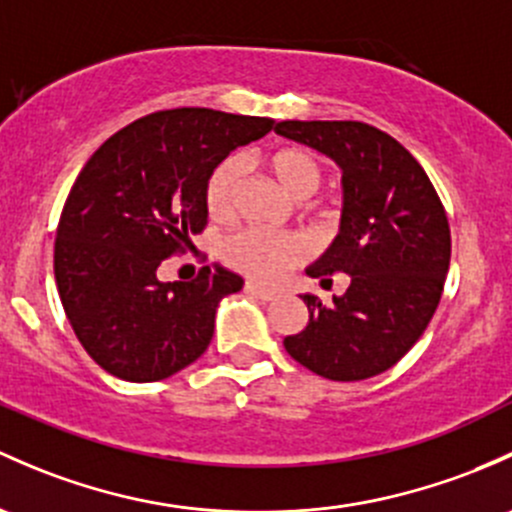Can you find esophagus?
Returning <instances> with one entry per match:
<instances>
[{"label":"esophagus","instance_id":"34e87169","mask_svg":"<svg viewBox=\"0 0 512 512\" xmlns=\"http://www.w3.org/2000/svg\"><path fill=\"white\" fill-rule=\"evenodd\" d=\"M245 289H247V292L257 294V297H260L262 301H274V299L282 297V292H279V289L265 287V284H257V282H247Z\"/></svg>","mask_w":512,"mask_h":512}]
</instances>
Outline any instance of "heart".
<instances>
[{"mask_svg": "<svg viewBox=\"0 0 512 512\" xmlns=\"http://www.w3.org/2000/svg\"><path fill=\"white\" fill-rule=\"evenodd\" d=\"M267 169L297 201H309L324 184V164L311 149L282 147L267 157ZM242 186H245V161L230 157L220 161L208 176L206 206L213 218L225 220L238 211ZM306 242L299 235H272L262 230H242L225 240L223 260L230 267L255 279H274L306 255Z\"/></svg>", "mask_w": 512, "mask_h": 512, "instance_id": "obj_1", "label": "heart"}]
</instances>
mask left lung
<instances>
[{
	"instance_id": "left-lung-1",
	"label": "left lung",
	"mask_w": 512,
	"mask_h": 512,
	"mask_svg": "<svg viewBox=\"0 0 512 512\" xmlns=\"http://www.w3.org/2000/svg\"><path fill=\"white\" fill-rule=\"evenodd\" d=\"M274 132L306 144L343 171L341 230L306 270L346 294L321 304L304 294L309 324L284 338L297 363L321 378L353 383L385 373L432 321L451 260L446 211L419 161L365 122H279Z\"/></svg>"
}]
</instances>
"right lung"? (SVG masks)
I'll list each match as a JSON object with an SVG mask.
<instances>
[{
  "mask_svg": "<svg viewBox=\"0 0 512 512\" xmlns=\"http://www.w3.org/2000/svg\"><path fill=\"white\" fill-rule=\"evenodd\" d=\"M270 129V117L176 107L115 132L83 166L58 220L53 272L102 370L154 383L206 353L215 309L242 277L206 265L191 282H159L157 270L206 228L215 166Z\"/></svg>",
  "mask_w": 512,
  "mask_h": 512,
  "instance_id": "right-lung-1",
  "label": "right lung"
}]
</instances>
